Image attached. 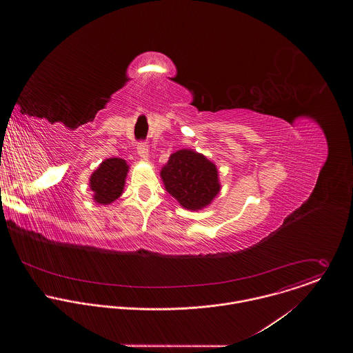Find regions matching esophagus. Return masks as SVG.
I'll return each mask as SVG.
<instances>
[{"mask_svg":"<svg viewBox=\"0 0 353 353\" xmlns=\"http://www.w3.org/2000/svg\"><path fill=\"white\" fill-rule=\"evenodd\" d=\"M137 153H139V156H140V159H141L143 161H148V159H150V152H148V145H147V144L140 143V144L137 145Z\"/></svg>","mask_w":353,"mask_h":353,"instance_id":"34e87169","label":"esophagus"}]
</instances>
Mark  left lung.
Returning <instances> with one entry per match:
<instances>
[{"label":"left lung","mask_w":353,"mask_h":353,"mask_svg":"<svg viewBox=\"0 0 353 353\" xmlns=\"http://www.w3.org/2000/svg\"><path fill=\"white\" fill-rule=\"evenodd\" d=\"M160 178L168 194L182 208L194 212L209 206L221 189L216 164L193 150L171 153Z\"/></svg>","instance_id":"left-lung-1"}]
</instances>
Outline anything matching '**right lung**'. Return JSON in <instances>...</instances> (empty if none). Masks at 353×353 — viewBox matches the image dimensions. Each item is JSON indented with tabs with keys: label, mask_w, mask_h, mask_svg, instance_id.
I'll list each match as a JSON object with an SVG mask.
<instances>
[{
	"label": "right lung",
	"mask_w": 353,
	"mask_h": 353,
	"mask_svg": "<svg viewBox=\"0 0 353 353\" xmlns=\"http://www.w3.org/2000/svg\"><path fill=\"white\" fill-rule=\"evenodd\" d=\"M129 164L121 157H108L90 176L92 200L99 205H110L119 199L125 189Z\"/></svg>",
	"instance_id": "obj_1"
}]
</instances>
